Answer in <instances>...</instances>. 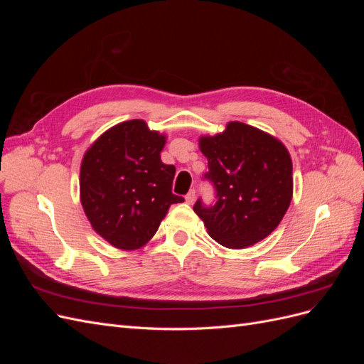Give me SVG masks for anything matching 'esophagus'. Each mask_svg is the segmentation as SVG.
Wrapping results in <instances>:
<instances>
[{
	"label": "esophagus",
	"mask_w": 364,
	"mask_h": 364,
	"mask_svg": "<svg viewBox=\"0 0 364 364\" xmlns=\"http://www.w3.org/2000/svg\"><path fill=\"white\" fill-rule=\"evenodd\" d=\"M194 199H196V190H191L188 194L185 196V200H186V203H193L194 202Z\"/></svg>",
	"instance_id": "34e87169"
}]
</instances>
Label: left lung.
<instances>
[{
  "label": "left lung",
  "instance_id": "1",
  "mask_svg": "<svg viewBox=\"0 0 364 364\" xmlns=\"http://www.w3.org/2000/svg\"><path fill=\"white\" fill-rule=\"evenodd\" d=\"M205 178L217 191L214 206L194 205L208 234L228 249H245L270 235L293 197V164L282 142L264 130L230 121L222 134L200 136Z\"/></svg>",
  "mask_w": 364,
  "mask_h": 364
}]
</instances>
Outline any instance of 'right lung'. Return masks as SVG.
<instances>
[{"mask_svg": "<svg viewBox=\"0 0 364 364\" xmlns=\"http://www.w3.org/2000/svg\"><path fill=\"white\" fill-rule=\"evenodd\" d=\"M167 136L144 119L107 129L85 151L80 202L95 232L121 250L147 245L173 203L174 165L161 161Z\"/></svg>", "mask_w": 364, "mask_h": 364, "instance_id": "obj_1", "label": "right lung"}]
</instances>
